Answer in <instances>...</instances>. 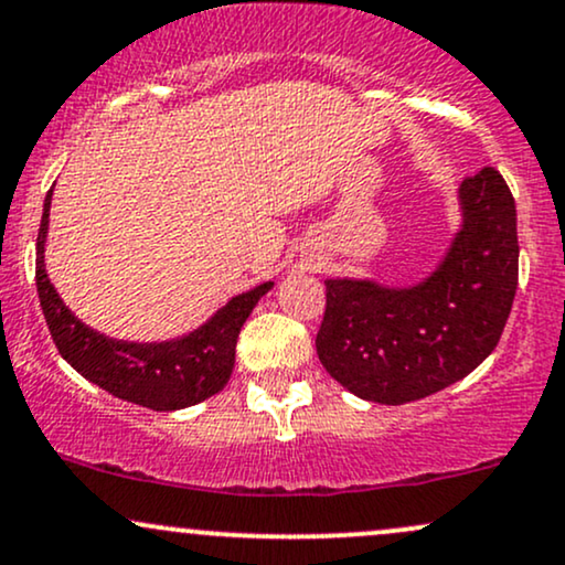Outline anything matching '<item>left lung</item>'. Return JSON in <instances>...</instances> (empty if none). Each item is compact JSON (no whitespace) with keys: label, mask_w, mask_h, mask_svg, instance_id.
Listing matches in <instances>:
<instances>
[{"label":"left lung","mask_w":565,"mask_h":565,"mask_svg":"<svg viewBox=\"0 0 565 565\" xmlns=\"http://www.w3.org/2000/svg\"><path fill=\"white\" fill-rule=\"evenodd\" d=\"M463 228L407 289L329 278L316 350L344 390L403 405L468 376L498 348L519 287L515 202L494 168L460 183Z\"/></svg>","instance_id":"1"}]
</instances>
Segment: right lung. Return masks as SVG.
Segmentation results:
<instances>
[{
  "instance_id": "add662e5",
  "label": "right lung",
  "mask_w": 565,
  "mask_h": 565,
  "mask_svg": "<svg viewBox=\"0 0 565 565\" xmlns=\"http://www.w3.org/2000/svg\"><path fill=\"white\" fill-rule=\"evenodd\" d=\"M50 205L52 189L46 192L36 239V289L60 355L81 376L110 392L113 397L149 407V411H181L221 392L234 371L236 339H239L242 326L257 300L274 284H260L234 297L205 326L173 342L136 344L110 339L81 323L65 308L46 276L44 242L46 226H50Z\"/></svg>"
}]
</instances>
